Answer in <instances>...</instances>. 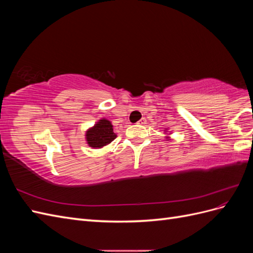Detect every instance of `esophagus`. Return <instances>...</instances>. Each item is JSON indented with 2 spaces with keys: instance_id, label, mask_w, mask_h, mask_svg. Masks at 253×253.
I'll return each instance as SVG.
<instances>
[{
  "instance_id": "1",
  "label": "esophagus",
  "mask_w": 253,
  "mask_h": 253,
  "mask_svg": "<svg viewBox=\"0 0 253 253\" xmlns=\"http://www.w3.org/2000/svg\"><path fill=\"white\" fill-rule=\"evenodd\" d=\"M145 121H147V120H145V118H141L138 122H137V125H144Z\"/></svg>"
}]
</instances>
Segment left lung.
Returning <instances> with one entry per match:
<instances>
[{
  "mask_svg": "<svg viewBox=\"0 0 253 253\" xmlns=\"http://www.w3.org/2000/svg\"><path fill=\"white\" fill-rule=\"evenodd\" d=\"M165 134L167 135V136L165 137V138H166L167 140H171L170 135H171L172 133H171V131H169V128H166V129H165Z\"/></svg>",
  "mask_w": 253,
  "mask_h": 253,
  "instance_id": "1",
  "label": "left lung"
}]
</instances>
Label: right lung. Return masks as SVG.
<instances>
[{
	"label": "right lung",
	"mask_w": 253,
	"mask_h": 253,
	"mask_svg": "<svg viewBox=\"0 0 253 253\" xmlns=\"http://www.w3.org/2000/svg\"><path fill=\"white\" fill-rule=\"evenodd\" d=\"M116 137L112 122L105 118L99 119L85 132V141L91 149H101L110 144Z\"/></svg>",
	"instance_id": "1"
}]
</instances>
